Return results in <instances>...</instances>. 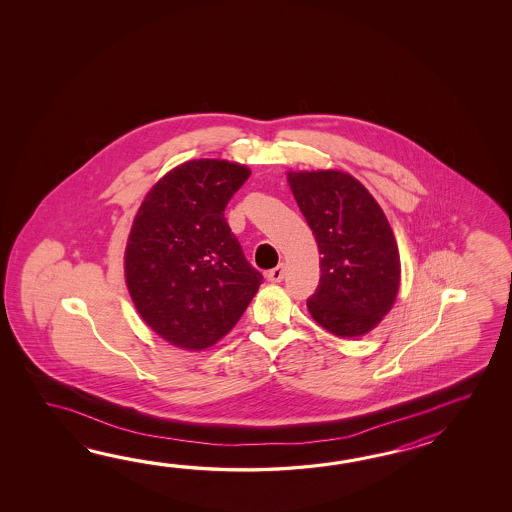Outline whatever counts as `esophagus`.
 Returning <instances> with one entry per match:
<instances>
[{"instance_id": "obj_1", "label": "esophagus", "mask_w": 512, "mask_h": 512, "mask_svg": "<svg viewBox=\"0 0 512 512\" xmlns=\"http://www.w3.org/2000/svg\"><path fill=\"white\" fill-rule=\"evenodd\" d=\"M283 276H285V265L283 263L267 272V280L272 283L282 282Z\"/></svg>"}]
</instances>
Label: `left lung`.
I'll return each instance as SVG.
<instances>
[{"mask_svg":"<svg viewBox=\"0 0 512 512\" xmlns=\"http://www.w3.org/2000/svg\"><path fill=\"white\" fill-rule=\"evenodd\" d=\"M294 199L315 234L320 282L307 309L337 337H360L392 309L401 260L379 203L353 175L289 172Z\"/></svg>","mask_w":512,"mask_h":512,"instance_id":"left-lung-1","label":"left lung"}]
</instances>
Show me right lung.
I'll list each match as a JSON object with an SVG mask.
<instances>
[{"label": "right lung", "mask_w": 512, "mask_h": 512, "mask_svg": "<svg viewBox=\"0 0 512 512\" xmlns=\"http://www.w3.org/2000/svg\"><path fill=\"white\" fill-rule=\"evenodd\" d=\"M249 175L247 166L219 159L179 164L133 219L124 254L131 300L142 320L177 348L214 346L263 282L225 219L230 197Z\"/></svg>", "instance_id": "obj_1"}]
</instances>
